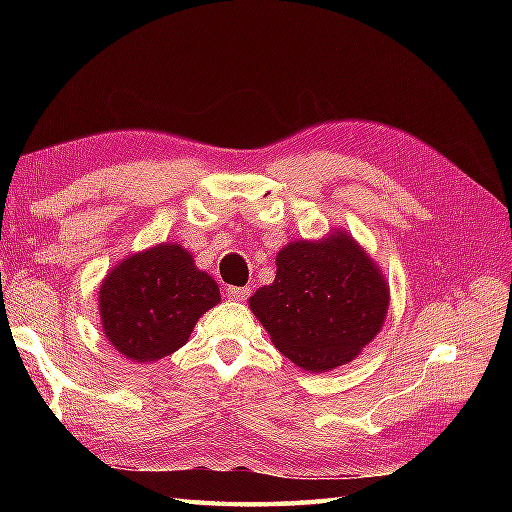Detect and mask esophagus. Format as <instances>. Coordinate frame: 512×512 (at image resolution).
Instances as JSON below:
<instances>
[{"instance_id": "1", "label": "esophagus", "mask_w": 512, "mask_h": 512, "mask_svg": "<svg viewBox=\"0 0 512 512\" xmlns=\"http://www.w3.org/2000/svg\"><path fill=\"white\" fill-rule=\"evenodd\" d=\"M250 295V288H228L226 297L231 301H244Z\"/></svg>"}]
</instances>
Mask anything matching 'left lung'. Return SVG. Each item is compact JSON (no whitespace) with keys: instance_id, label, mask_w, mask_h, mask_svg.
I'll list each match as a JSON object with an SVG mask.
<instances>
[{"instance_id":"obj_1","label":"left lung","mask_w":512,"mask_h":512,"mask_svg":"<svg viewBox=\"0 0 512 512\" xmlns=\"http://www.w3.org/2000/svg\"><path fill=\"white\" fill-rule=\"evenodd\" d=\"M275 262V281L248 306L297 367L323 374L352 363L383 330L389 281L345 228L288 242Z\"/></svg>"}]
</instances>
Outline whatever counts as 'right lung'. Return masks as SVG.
<instances>
[{
    "mask_svg": "<svg viewBox=\"0 0 512 512\" xmlns=\"http://www.w3.org/2000/svg\"><path fill=\"white\" fill-rule=\"evenodd\" d=\"M217 281L187 248L162 242L121 259L99 286L105 339L132 363H154L189 341L195 323L220 303Z\"/></svg>",
    "mask_w": 512,
    "mask_h": 512,
    "instance_id": "obj_1",
    "label": "right lung"
}]
</instances>
